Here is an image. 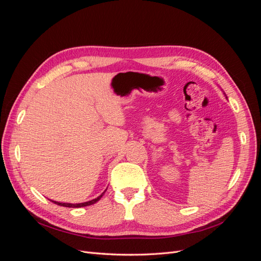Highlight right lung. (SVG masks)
Instances as JSON below:
<instances>
[{
  "mask_svg": "<svg viewBox=\"0 0 261 261\" xmlns=\"http://www.w3.org/2000/svg\"><path fill=\"white\" fill-rule=\"evenodd\" d=\"M105 193H102L99 197H97V198H94L92 200H89V201H86V202H82V203H67V202H58V201H53L54 203L59 204V206H62V207H68V208H81V207H86V206H90V204H93L96 203L97 201L100 200V198L102 196H103Z\"/></svg>",
  "mask_w": 261,
  "mask_h": 261,
  "instance_id": "1",
  "label": "right lung"
}]
</instances>
